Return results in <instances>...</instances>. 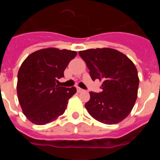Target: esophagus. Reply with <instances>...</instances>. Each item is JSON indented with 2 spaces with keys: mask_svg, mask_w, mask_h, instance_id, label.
Here are the masks:
<instances>
[{
  "mask_svg": "<svg viewBox=\"0 0 160 160\" xmlns=\"http://www.w3.org/2000/svg\"><path fill=\"white\" fill-rule=\"evenodd\" d=\"M77 91H78V93H81V92H82L83 90L82 88H80V87H78Z\"/></svg>",
  "mask_w": 160,
  "mask_h": 160,
  "instance_id": "esophagus-1",
  "label": "esophagus"
}]
</instances>
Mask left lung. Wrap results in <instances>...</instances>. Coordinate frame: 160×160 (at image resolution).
<instances>
[{
    "mask_svg": "<svg viewBox=\"0 0 160 160\" xmlns=\"http://www.w3.org/2000/svg\"><path fill=\"white\" fill-rule=\"evenodd\" d=\"M78 53L87 63L93 81H102V92H90L85 107L98 122L118 123L128 117L136 101L139 83L136 67L125 54L111 48Z\"/></svg>",
    "mask_w": 160,
    "mask_h": 160,
    "instance_id": "1",
    "label": "left lung"
}]
</instances>
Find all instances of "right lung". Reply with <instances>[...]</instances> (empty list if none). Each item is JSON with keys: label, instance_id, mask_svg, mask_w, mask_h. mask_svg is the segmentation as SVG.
Wrapping results in <instances>:
<instances>
[{"label": "right lung", "instance_id": "add662e5", "mask_svg": "<svg viewBox=\"0 0 160 160\" xmlns=\"http://www.w3.org/2000/svg\"><path fill=\"white\" fill-rule=\"evenodd\" d=\"M77 52L47 48L33 52L24 61L18 74V100L26 118L45 125L63 114L68 100L77 90L59 87L58 79Z\"/></svg>", "mask_w": 160, "mask_h": 160}]
</instances>
